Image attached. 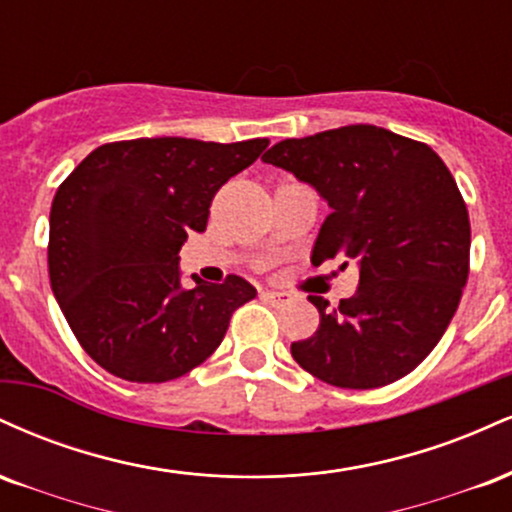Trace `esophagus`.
Returning <instances> with one entry per match:
<instances>
[{"label": "esophagus", "mask_w": 512, "mask_h": 512, "mask_svg": "<svg viewBox=\"0 0 512 512\" xmlns=\"http://www.w3.org/2000/svg\"><path fill=\"white\" fill-rule=\"evenodd\" d=\"M262 298L267 303H274V305H281V303H286L289 301V293H281V291H262Z\"/></svg>", "instance_id": "34e87169"}]
</instances>
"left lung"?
<instances>
[{"mask_svg": "<svg viewBox=\"0 0 512 512\" xmlns=\"http://www.w3.org/2000/svg\"><path fill=\"white\" fill-rule=\"evenodd\" d=\"M310 182L330 204L313 264H358L356 293L339 305L308 296L313 337L291 344L322 383L373 390L404 378L448 330L469 276L467 204L424 142L373 125L284 139L262 156Z\"/></svg>", "mask_w": 512, "mask_h": 512, "instance_id": "obj_1", "label": "left lung"}]
</instances>
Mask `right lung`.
<instances>
[{"label": "right lung", "mask_w": 512, "mask_h": 512, "mask_svg": "<svg viewBox=\"0 0 512 512\" xmlns=\"http://www.w3.org/2000/svg\"><path fill=\"white\" fill-rule=\"evenodd\" d=\"M269 139L182 137L93 149L50 209V286L74 337L129 383H168L223 342L231 315L257 296L243 276L182 289L178 252L202 233L211 199L260 158Z\"/></svg>", "instance_id": "add662e5"}]
</instances>
